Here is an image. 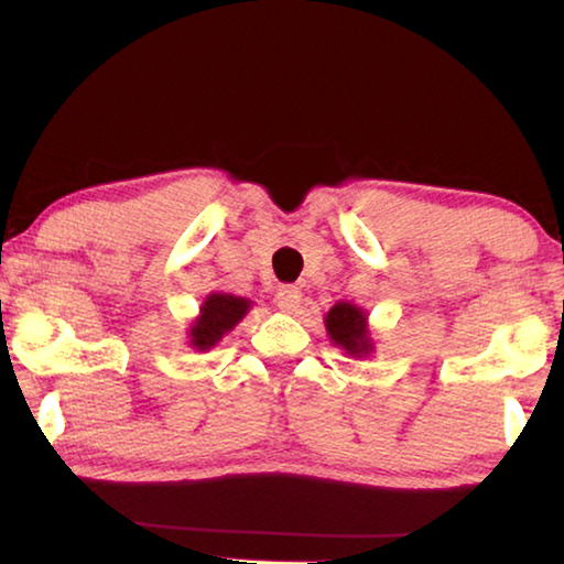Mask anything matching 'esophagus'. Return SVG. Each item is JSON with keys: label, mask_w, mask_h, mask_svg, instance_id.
<instances>
[{"label": "esophagus", "mask_w": 564, "mask_h": 564, "mask_svg": "<svg viewBox=\"0 0 564 564\" xmlns=\"http://www.w3.org/2000/svg\"><path fill=\"white\" fill-rule=\"evenodd\" d=\"M275 304L283 311H296L301 304V291L296 285H279V291H275Z\"/></svg>", "instance_id": "obj_1"}]
</instances>
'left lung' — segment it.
<instances>
[{"label":"left lung","mask_w":564,"mask_h":564,"mask_svg":"<svg viewBox=\"0 0 564 564\" xmlns=\"http://www.w3.org/2000/svg\"><path fill=\"white\" fill-rule=\"evenodd\" d=\"M326 332H329L332 341L347 349L349 355L362 357L372 349L367 339V318L362 311L351 304H336L329 314H326Z\"/></svg>","instance_id":"1"}]
</instances>
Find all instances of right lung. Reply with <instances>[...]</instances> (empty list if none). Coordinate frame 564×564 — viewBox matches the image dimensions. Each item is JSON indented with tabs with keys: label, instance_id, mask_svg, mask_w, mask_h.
I'll return each instance as SVG.
<instances>
[{
	"label": "right lung",
	"instance_id": "obj_1",
	"mask_svg": "<svg viewBox=\"0 0 564 564\" xmlns=\"http://www.w3.org/2000/svg\"><path fill=\"white\" fill-rule=\"evenodd\" d=\"M248 308H250L248 299L230 296V293H213V296H207L205 304H202L199 318L189 329L192 347L197 349L215 347V344L223 339V334L230 332L232 326L246 316Z\"/></svg>",
	"mask_w": 564,
	"mask_h": 564
}]
</instances>
